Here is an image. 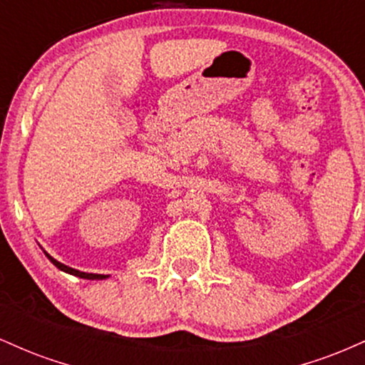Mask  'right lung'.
I'll return each instance as SVG.
<instances>
[{"label": "right lung", "instance_id": "1", "mask_svg": "<svg viewBox=\"0 0 365 365\" xmlns=\"http://www.w3.org/2000/svg\"><path fill=\"white\" fill-rule=\"evenodd\" d=\"M48 255V254H46ZM49 257V261H51L54 266L58 267V269H61V271H65V273H70V274H75V276H78V278H86V279H103V278H106V276L104 274H94V273H83V271H78V269H73V267H68V266H65V264H61V262H58L56 259H53L51 255H48Z\"/></svg>", "mask_w": 365, "mask_h": 365}]
</instances>
